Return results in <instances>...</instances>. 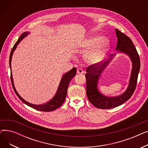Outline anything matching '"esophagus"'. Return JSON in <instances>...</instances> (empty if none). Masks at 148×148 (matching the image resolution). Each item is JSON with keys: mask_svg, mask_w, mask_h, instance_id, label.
I'll return each mask as SVG.
<instances>
[{"mask_svg": "<svg viewBox=\"0 0 148 148\" xmlns=\"http://www.w3.org/2000/svg\"><path fill=\"white\" fill-rule=\"evenodd\" d=\"M77 73H78V74H83L84 72H83V70L82 68H77Z\"/></svg>", "mask_w": 148, "mask_h": 148, "instance_id": "obj_1", "label": "esophagus"}]
</instances>
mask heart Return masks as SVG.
<instances>
[{
	"instance_id": "obj_1",
	"label": "heart",
	"mask_w": 148,
	"mask_h": 148,
	"mask_svg": "<svg viewBox=\"0 0 148 148\" xmlns=\"http://www.w3.org/2000/svg\"><path fill=\"white\" fill-rule=\"evenodd\" d=\"M109 42L99 35H95L88 38L87 40L83 41L79 46L82 50H87L89 49L96 47L88 52L86 58L90 63H98L101 61L109 48Z\"/></svg>"
}]
</instances>
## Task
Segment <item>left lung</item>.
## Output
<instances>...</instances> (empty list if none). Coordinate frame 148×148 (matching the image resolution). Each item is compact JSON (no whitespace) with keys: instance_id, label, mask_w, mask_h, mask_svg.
I'll return each instance as SVG.
<instances>
[{"instance_id":"1","label":"left lung","mask_w":148,"mask_h":148,"mask_svg":"<svg viewBox=\"0 0 148 148\" xmlns=\"http://www.w3.org/2000/svg\"><path fill=\"white\" fill-rule=\"evenodd\" d=\"M115 31L116 36L118 38L116 50L119 52L127 54L131 60L133 68L128 86L125 92L119 96L108 97L99 92L97 89V84L99 76L110 62L113 56L112 54H111L112 57L103 64L97 63L87 67L85 77L86 79V94L88 99L95 107L101 109H109L118 107L131 98L136 89L138 74L140 67V61L138 54L133 41L128 36L119 30L116 29ZM113 55H115V54H113Z\"/></svg>"}]
</instances>
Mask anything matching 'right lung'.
<instances>
[{
  "mask_svg": "<svg viewBox=\"0 0 148 148\" xmlns=\"http://www.w3.org/2000/svg\"><path fill=\"white\" fill-rule=\"evenodd\" d=\"M28 32H24L21 35L20 38H18V41L15 42L14 44L13 48L11 50V54H10V66L11 68V83L12 85V88L14 89V90L15 92V94L17 95V97L19 98V99L22 101V102L27 105L28 106L32 107L34 109H36L39 111H42V112H51L54 110L57 109L58 108L60 107L62 104L64 103L65 101V99L66 96L67 94V90L69 86V83L71 81V80L73 78V77L76 74V68H73L70 70L69 71H68L66 73H65L63 76H62L61 80L60 82L59 85L58 89L56 91V93L55 95L51 99H50L49 101L47 103H46L43 104L41 105H35L30 104L26 101L25 99H23L17 93V90H15L14 85L13 83V79H12V75L11 73V59H12V54L15 50V49H16L17 45L19 44V42L24 38L26 35H28Z\"/></svg>",
  "mask_w": 148,
  "mask_h": 148,
  "instance_id": "add662e5",
  "label": "right lung"
}]
</instances>
